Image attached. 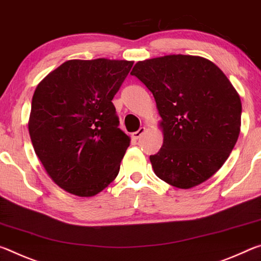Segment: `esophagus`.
<instances>
[{"label": "esophagus", "instance_id": "1", "mask_svg": "<svg viewBox=\"0 0 261 261\" xmlns=\"http://www.w3.org/2000/svg\"><path fill=\"white\" fill-rule=\"evenodd\" d=\"M144 132H146V127H141L139 130L134 132V133L132 134V136H133V139L138 140V139H140V138H141V136H142V134H144Z\"/></svg>", "mask_w": 261, "mask_h": 261}]
</instances>
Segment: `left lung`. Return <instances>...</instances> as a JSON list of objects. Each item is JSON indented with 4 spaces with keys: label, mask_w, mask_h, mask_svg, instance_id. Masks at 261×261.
<instances>
[{
    "label": "left lung",
    "mask_w": 261,
    "mask_h": 261,
    "mask_svg": "<svg viewBox=\"0 0 261 261\" xmlns=\"http://www.w3.org/2000/svg\"><path fill=\"white\" fill-rule=\"evenodd\" d=\"M152 92L163 146L150 156L153 172L187 190L206 181L228 160L241 132L242 102L211 60L171 54L139 61L130 72Z\"/></svg>",
    "instance_id": "8db88e82"
}]
</instances>
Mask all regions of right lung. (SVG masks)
<instances>
[{
  "mask_svg": "<svg viewBox=\"0 0 261 261\" xmlns=\"http://www.w3.org/2000/svg\"><path fill=\"white\" fill-rule=\"evenodd\" d=\"M133 63L68 60L37 85L30 138L47 174L68 193L93 196L118 176L130 138L112 99Z\"/></svg>",
  "mask_w": 261,
  "mask_h": 261,
  "instance_id": "1",
  "label": "right lung"
}]
</instances>
